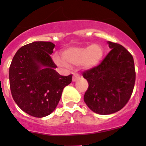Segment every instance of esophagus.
<instances>
[{
    "instance_id": "esophagus-1",
    "label": "esophagus",
    "mask_w": 146,
    "mask_h": 146,
    "mask_svg": "<svg viewBox=\"0 0 146 146\" xmlns=\"http://www.w3.org/2000/svg\"><path fill=\"white\" fill-rule=\"evenodd\" d=\"M79 78V76L78 74H74L73 76V82H76Z\"/></svg>"
}]
</instances>
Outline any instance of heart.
Wrapping results in <instances>:
<instances>
[{
  "instance_id": "obj_1",
  "label": "heart",
  "mask_w": 146,
  "mask_h": 146,
  "mask_svg": "<svg viewBox=\"0 0 146 146\" xmlns=\"http://www.w3.org/2000/svg\"><path fill=\"white\" fill-rule=\"evenodd\" d=\"M103 46L99 43L91 46H71L63 51L62 57L55 54L53 60L58 66L69 67V65H80L85 70H92L97 67L104 56Z\"/></svg>"
}]
</instances>
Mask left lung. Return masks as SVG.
<instances>
[{
    "mask_svg": "<svg viewBox=\"0 0 146 146\" xmlns=\"http://www.w3.org/2000/svg\"><path fill=\"white\" fill-rule=\"evenodd\" d=\"M111 48L100 64L85 71L88 82L84 101L100 115L118 112L128 102L134 88L136 73L131 54L121 45L108 41Z\"/></svg>",
    "mask_w": 146,
    "mask_h": 146,
    "instance_id": "obj_1",
    "label": "left lung"
}]
</instances>
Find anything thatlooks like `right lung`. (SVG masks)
<instances>
[{"instance_id": "obj_1", "label": "right lung", "mask_w": 146, "mask_h": 146, "mask_svg": "<svg viewBox=\"0 0 146 146\" xmlns=\"http://www.w3.org/2000/svg\"><path fill=\"white\" fill-rule=\"evenodd\" d=\"M54 44L36 41L16 52L9 67V85L14 101L27 114L36 118L55 110L72 75L61 76L50 55Z\"/></svg>"}]
</instances>
